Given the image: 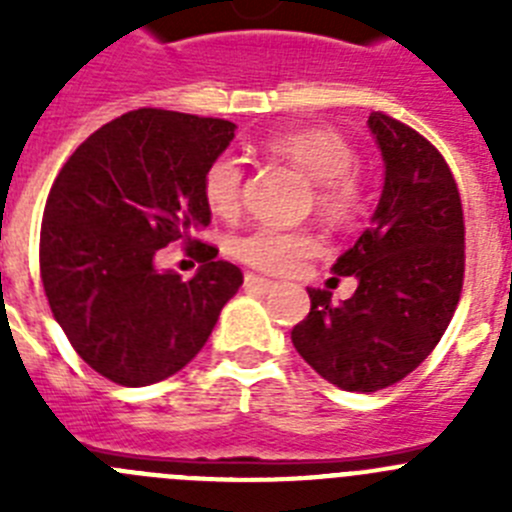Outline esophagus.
<instances>
[{
  "instance_id": "34e87169",
  "label": "esophagus",
  "mask_w": 512,
  "mask_h": 512,
  "mask_svg": "<svg viewBox=\"0 0 512 512\" xmlns=\"http://www.w3.org/2000/svg\"><path fill=\"white\" fill-rule=\"evenodd\" d=\"M243 284H246L248 292H259V295H266L271 289H277V284L271 282V279L259 277V274H246V282Z\"/></svg>"
}]
</instances>
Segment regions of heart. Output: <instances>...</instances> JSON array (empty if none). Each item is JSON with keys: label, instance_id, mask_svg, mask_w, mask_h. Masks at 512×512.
I'll return each instance as SVG.
<instances>
[{"label": "heart", "instance_id": "b5f03b06", "mask_svg": "<svg viewBox=\"0 0 512 512\" xmlns=\"http://www.w3.org/2000/svg\"><path fill=\"white\" fill-rule=\"evenodd\" d=\"M271 156L284 158L310 176L312 205L330 223H348L364 205V171L356 164L354 146L333 128L279 130L264 140ZM202 197L217 217H235L243 205V166L233 153H220L202 174ZM228 251L235 261L266 271L289 274L320 251V238L307 228H279L261 223L233 235Z\"/></svg>", "mask_w": 512, "mask_h": 512}]
</instances>
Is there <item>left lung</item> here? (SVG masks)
<instances>
[{
	"label": "left lung",
	"instance_id": "left-lung-1",
	"mask_svg": "<svg viewBox=\"0 0 512 512\" xmlns=\"http://www.w3.org/2000/svg\"><path fill=\"white\" fill-rule=\"evenodd\" d=\"M369 128L382 148L384 189L372 225L336 261L356 277L351 300L307 289L310 312L292 328L302 359L348 392H377L415 372L449 328L464 284V210L446 158L387 112Z\"/></svg>",
	"mask_w": 512,
	"mask_h": 512
}]
</instances>
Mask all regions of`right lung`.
<instances>
[{
    "label": "right lung",
    "mask_w": 512,
    "mask_h": 512,
    "mask_svg": "<svg viewBox=\"0 0 512 512\" xmlns=\"http://www.w3.org/2000/svg\"><path fill=\"white\" fill-rule=\"evenodd\" d=\"M220 117L140 107L94 130L61 166L40 225V279L76 354L110 382H161L200 354L243 271L197 241L210 225L202 174L228 148ZM182 240L192 280L152 266Z\"/></svg>",
    "instance_id": "obj_1"
}]
</instances>
